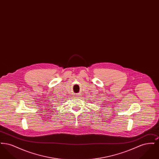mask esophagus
<instances>
[{
  "label": "esophagus",
  "instance_id": "1",
  "mask_svg": "<svg viewBox=\"0 0 159 159\" xmlns=\"http://www.w3.org/2000/svg\"><path fill=\"white\" fill-rule=\"evenodd\" d=\"M80 97H81L80 94H77L75 95V98H80Z\"/></svg>",
  "mask_w": 159,
  "mask_h": 159
}]
</instances>
